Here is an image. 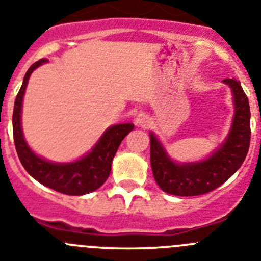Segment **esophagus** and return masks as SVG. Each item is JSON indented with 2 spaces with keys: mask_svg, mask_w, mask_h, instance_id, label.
I'll return each instance as SVG.
<instances>
[{
  "mask_svg": "<svg viewBox=\"0 0 261 261\" xmlns=\"http://www.w3.org/2000/svg\"><path fill=\"white\" fill-rule=\"evenodd\" d=\"M135 123L138 126H142V127H145V126L149 125V117L144 113H139L135 118Z\"/></svg>",
  "mask_w": 261,
  "mask_h": 261,
  "instance_id": "esophagus-1",
  "label": "esophagus"
}]
</instances>
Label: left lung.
Masks as SVG:
<instances>
[{
  "mask_svg": "<svg viewBox=\"0 0 261 261\" xmlns=\"http://www.w3.org/2000/svg\"><path fill=\"white\" fill-rule=\"evenodd\" d=\"M231 88L234 117L226 140L210 157L196 163L178 164L169 157L153 133L151 138V166L160 189L177 196H196L213 191L241 168L250 148V104L237 79H224Z\"/></svg>",
  "mask_w": 261,
  "mask_h": 261,
  "instance_id": "obj_1",
  "label": "left lung"
}]
</instances>
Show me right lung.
<instances>
[{"label": "right lung", "instance_id": "right-lung-1", "mask_svg": "<svg viewBox=\"0 0 261 261\" xmlns=\"http://www.w3.org/2000/svg\"><path fill=\"white\" fill-rule=\"evenodd\" d=\"M45 58L35 62L25 72L23 84L16 95L13 112L14 143L18 157L23 168L37 182L51 190L66 195H84L95 191L104 185L112 170V161L114 159L119 144L130 131L133 123H119L108 128L98 139L92 151L74 163L57 164L37 156L28 147L22 131V102L28 79L35 69L45 63Z\"/></svg>", "mask_w": 261, "mask_h": 261}]
</instances>
